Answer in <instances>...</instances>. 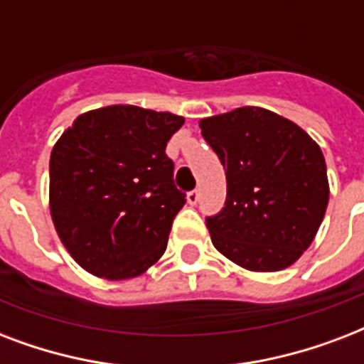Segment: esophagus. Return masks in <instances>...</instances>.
I'll list each match as a JSON object with an SVG mask.
<instances>
[{"mask_svg":"<svg viewBox=\"0 0 364 364\" xmlns=\"http://www.w3.org/2000/svg\"><path fill=\"white\" fill-rule=\"evenodd\" d=\"M198 200H200V193H198V191H191V193L187 194V202L191 205L198 204Z\"/></svg>","mask_w":364,"mask_h":364,"instance_id":"34e87169","label":"esophagus"}]
</instances>
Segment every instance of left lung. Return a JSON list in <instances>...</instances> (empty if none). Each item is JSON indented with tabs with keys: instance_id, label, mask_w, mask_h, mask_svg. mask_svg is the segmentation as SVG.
<instances>
[{
	"instance_id": "left-lung-1",
	"label": "left lung",
	"mask_w": 364,
	"mask_h": 364,
	"mask_svg": "<svg viewBox=\"0 0 364 364\" xmlns=\"http://www.w3.org/2000/svg\"><path fill=\"white\" fill-rule=\"evenodd\" d=\"M227 173V202L205 225L219 253L251 272H279L302 257L328 204L321 149L299 124L245 105L200 121Z\"/></svg>"
}]
</instances>
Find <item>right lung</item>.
Listing matches in <instances>:
<instances>
[{
  "mask_svg": "<svg viewBox=\"0 0 364 364\" xmlns=\"http://www.w3.org/2000/svg\"><path fill=\"white\" fill-rule=\"evenodd\" d=\"M185 119L137 105L82 113L54 143L48 208L68 253L92 276H141L164 255L187 202L173 185L170 137Z\"/></svg>",
  "mask_w": 364,
  "mask_h": 364,
  "instance_id": "1",
  "label": "right lung"
}]
</instances>
